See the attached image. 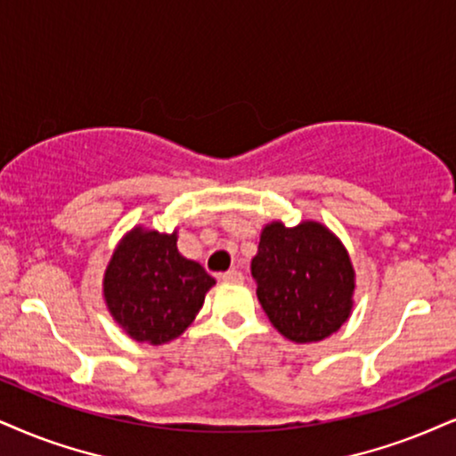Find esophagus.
<instances>
[{"label": "esophagus", "mask_w": 456, "mask_h": 456, "mask_svg": "<svg viewBox=\"0 0 456 456\" xmlns=\"http://www.w3.org/2000/svg\"><path fill=\"white\" fill-rule=\"evenodd\" d=\"M219 279L226 281V283H240L243 281V273L237 271V268H230V271L219 274Z\"/></svg>", "instance_id": "obj_1"}]
</instances>
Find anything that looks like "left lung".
I'll return each instance as SVG.
<instances>
[{
    "label": "left lung",
    "instance_id": "8db88e82",
    "mask_svg": "<svg viewBox=\"0 0 456 456\" xmlns=\"http://www.w3.org/2000/svg\"><path fill=\"white\" fill-rule=\"evenodd\" d=\"M251 274L264 313L285 338L319 342L351 317L355 271L345 245L323 224H268Z\"/></svg>",
    "mask_w": 456,
    "mask_h": 456
}]
</instances>
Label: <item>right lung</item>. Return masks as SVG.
Segmentation results:
<instances>
[{
	"label": "right lung",
	"mask_w": 456,
	"mask_h": 456,
	"mask_svg": "<svg viewBox=\"0 0 456 456\" xmlns=\"http://www.w3.org/2000/svg\"><path fill=\"white\" fill-rule=\"evenodd\" d=\"M216 285L177 251V232L133 228L105 268L103 297L114 322L137 342L165 345L194 322Z\"/></svg>",
	"instance_id": "right-lung-1"
}]
</instances>
